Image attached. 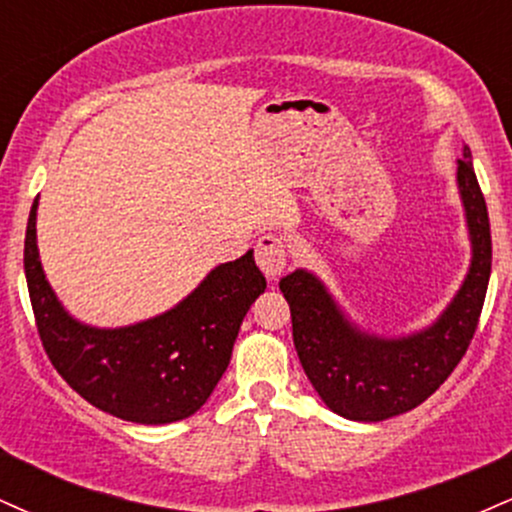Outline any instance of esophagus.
I'll return each mask as SVG.
<instances>
[{
	"instance_id": "34e87169",
	"label": "esophagus",
	"mask_w": 512,
	"mask_h": 512,
	"mask_svg": "<svg viewBox=\"0 0 512 512\" xmlns=\"http://www.w3.org/2000/svg\"><path fill=\"white\" fill-rule=\"evenodd\" d=\"M255 260L257 267L262 269V274L267 276L269 281H274L276 276L286 269V262H289V250H286V240L279 236H262L257 240V250H255Z\"/></svg>"
}]
</instances>
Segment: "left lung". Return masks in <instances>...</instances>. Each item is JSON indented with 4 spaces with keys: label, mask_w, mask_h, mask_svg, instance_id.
<instances>
[{
    "label": "left lung",
    "mask_w": 512,
    "mask_h": 512,
    "mask_svg": "<svg viewBox=\"0 0 512 512\" xmlns=\"http://www.w3.org/2000/svg\"><path fill=\"white\" fill-rule=\"evenodd\" d=\"M457 190L472 260L452 301L431 325L409 334L363 330L320 276L296 269L279 281L289 301L301 366L334 414L351 421H385L419 407L462 361L472 342L491 276V228L472 151L457 158Z\"/></svg>",
    "instance_id": "obj_1"
}]
</instances>
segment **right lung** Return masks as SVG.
Instances as JSON below:
<instances>
[{
  "instance_id": "obj_1",
  "label": "right lung",
  "mask_w": 512,
  "mask_h": 512,
  "mask_svg": "<svg viewBox=\"0 0 512 512\" xmlns=\"http://www.w3.org/2000/svg\"><path fill=\"white\" fill-rule=\"evenodd\" d=\"M28 216L23 269L52 366L86 402L122 421L173 424L204 407L231 361L243 317L267 289L252 250L223 262L166 313L125 327H93L64 308L43 272Z\"/></svg>"
}]
</instances>
